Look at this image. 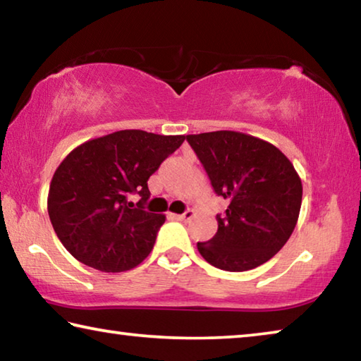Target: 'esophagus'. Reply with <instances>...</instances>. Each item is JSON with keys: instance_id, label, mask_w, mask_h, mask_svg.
I'll list each match as a JSON object with an SVG mask.
<instances>
[{"instance_id": "1", "label": "esophagus", "mask_w": 361, "mask_h": 361, "mask_svg": "<svg viewBox=\"0 0 361 361\" xmlns=\"http://www.w3.org/2000/svg\"><path fill=\"white\" fill-rule=\"evenodd\" d=\"M175 219H178V221H189V219H192L195 216V212L194 210H186L185 213H181V215H172Z\"/></svg>"}]
</instances>
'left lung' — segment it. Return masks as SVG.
I'll return each instance as SVG.
<instances>
[{
  "instance_id": "1",
  "label": "left lung",
  "mask_w": 361,
  "mask_h": 361,
  "mask_svg": "<svg viewBox=\"0 0 361 361\" xmlns=\"http://www.w3.org/2000/svg\"><path fill=\"white\" fill-rule=\"evenodd\" d=\"M218 195L229 200L218 232L197 242L223 271L255 269L280 252L295 231L302 200L298 172L277 146L234 130L186 135Z\"/></svg>"
}]
</instances>
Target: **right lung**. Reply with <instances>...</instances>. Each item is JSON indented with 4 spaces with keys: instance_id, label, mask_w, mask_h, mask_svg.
Wrapping results in <instances>:
<instances>
[{
    "instance_id": "add662e5",
    "label": "right lung",
    "mask_w": 361,
    "mask_h": 361,
    "mask_svg": "<svg viewBox=\"0 0 361 361\" xmlns=\"http://www.w3.org/2000/svg\"><path fill=\"white\" fill-rule=\"evenodd\" d=\"M185 135L118 130L76 146L52 176L47 212L63 247L102 272L138 266L154 247L166 215L143 210L148 180ZM142 199L135 206L128 195Z\"/></svg>"
}]
</instances>
